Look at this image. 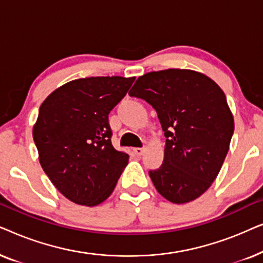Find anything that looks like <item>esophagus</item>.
<instances>
[{"mask_svg": "<svg viewBox=\"0 0 263 263\" xmlns=\"http://www.w3.org/2000/svg\"><path fill=\"white\" fill-rule=\"evenodd\" d=\"M143 152H145V148H142V147H136V148H134V153L138 157H141Z\"/></svg>", "mask_w": 263, "mask_h": 263, "instance_id": "esophagus-1", "label": "esophagus"}]
</instances>
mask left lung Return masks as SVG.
I'll use <instances>...</instances> for the list:
<instances>
[{
  "mask_svg": "<svg viewBox=\"0 0 263 263\" xmlns=\"http://www.w3.org/2000/svg\"><path fill=\"white\" fill-rule=\"evenodd\" d=\"M157 111L165 141L164 160L149 170L158 193L174 203L197 199L220 171L235 130L222 89L188 69L151 71L129 92Z\"/></svg>",
  "mask_w": 263,
  "mask_h": 263,
  "instance_id": "8db88e82",
  "label": "left lung"
}]
</instances>
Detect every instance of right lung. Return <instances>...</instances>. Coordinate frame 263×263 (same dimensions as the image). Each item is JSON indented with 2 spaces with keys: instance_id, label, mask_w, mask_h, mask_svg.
Listing matches in <instances>:
<instances>
[{
  "instance_id": "1",
  "label": "right lung",
  "mask_w": 263,
  "mask_h": 263,
  "mask_svg": "<svg viewBox=\"0 0 263 263\" xmlns=\"http://www.w3.org/2000/svg\"><path fill=\"white\" fill-rule=\"evenodd\" d=\"M135 78L97 77L61 86L39 107L33 127L43 170L73 202L97 206L114 192L129 156L111 143L110 111Z\"/></svg>"
}]
</instances>
